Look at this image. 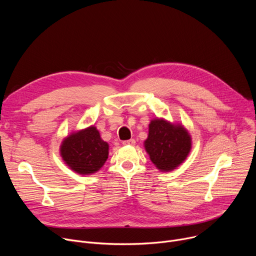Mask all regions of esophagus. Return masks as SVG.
I'll list each match as a JSON object with an SVG mask.
<instances>
[{
  "label": "esophagus",
  "instance_id": "1",
  "mask_svg": "<svg viewBox=\"0 0 256 256\" xmlns=\"http://www.w3.org/2000/svg\"><path fill=\"white\" fill-rule=\"evenodd\" d=\"M134 144H136V140H134V138H130V140H124V142H122V144H124V146H128V144L134 146Z\"/></svg>",
  "mask_w": 256,
  "mask_h": 256
}]
</instances>
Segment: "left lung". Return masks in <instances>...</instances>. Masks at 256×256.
Segmentation results:
<instances>
[{
  "label": "left lung",
  "mask_w": 256,
  "mask_h": 256,
  "mask_svg": "<svg viewBox=\"0 0 256 256\" xmlns=\"http://www.w3.org/2000/svg\"><path fill=\"white\" fill-rule=\"evenodd\" d=\"M144 148L158 169L171 171L186 159L192 149V138L182 126L157 118L149 124Z\"/></svg>",
  "instance_id": "1"
}]
</instances>
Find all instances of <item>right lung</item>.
<instances>
[{
	"label": "right lung",
	"mask_w": 256,
	"mask_h": 256,
	"mask_svg": "<svg viewBox=\"0 0 256 256\" xmlns=\"http://www.w3.org/2000/svg\"><path fill=\"white\" fill-rule=\"evenodd\" d=\"M66 164L79 174L98 171L108 158V144L101 140L95 126L70 134L60 146Z\"/></svg>",
	"instance_id": "1"
}]
</instances>
